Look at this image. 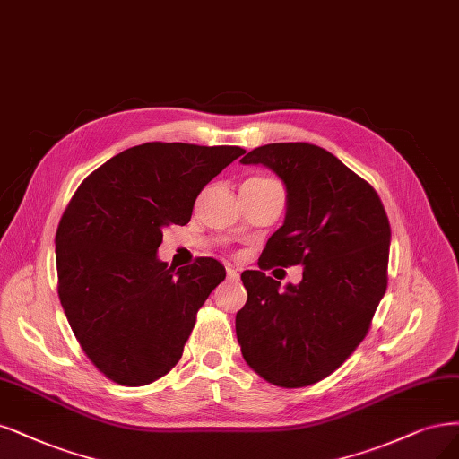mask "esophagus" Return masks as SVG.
Wrapping results in <instances>:
<instances>
[{
	"label": "esophagus",
	"instance_id": "obj_1",
	"mask_svg": "<svg viewBox=\"0 0 459 459\" xmlns=\"http://www.w3.org/2000/svg\"><path fill=\"white\" fill-rule=\"evenodd\" d=\"M226 273H228V279H230V281H237V279H239V272H237L235 265H231V264L226 265Z\"/></svg>",
	"mask_w": 459,
	"mask_h": 459
}]
</instances>
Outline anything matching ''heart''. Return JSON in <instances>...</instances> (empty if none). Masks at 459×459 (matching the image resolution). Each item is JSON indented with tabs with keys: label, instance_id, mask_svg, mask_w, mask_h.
<instances>
[{
	"label": "heart",
	"instance_id": "heart-1",
	"mask_svg": "<svg viewBox=\"0 0 459 459\" xmlns=\"http://www.w3.org/2000/svg\"><path fill=\"white\" fill-rule=\"evenodd\" d=\"M247 182H255V184H277L275 180L267 178V177H252V178H248Z\"/></svg>",
	"mask_w": 459,
	"mask_h": 459
}]
</instances>
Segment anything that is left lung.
Instances as JSON below:
<instances>
[{
    "mask_svg": "<svg viewBox=\"0 0 459 459\" xmlns=\"http://www.w3.org/2000/svg\"><path fill=\"white\" fill-rule=\"evenodd\" d=\"M287 187L284 224L267 239L260 270L243 272L247 304L235 332L247 365L279 387L321 382L365 340L387 289L391 228L376 189L330 152L279 142L248 152ZM304 264L299 285L263 272Z\"/></svg>",
    "mask_w": 459,
    "mask_h": 459,
    "instance_id": "8db88e82",
    "label": "left lung"
}]
</instances>
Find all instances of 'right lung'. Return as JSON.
<instances>
[{"instance_id": "add662e5", "label": "right lung", "mask_w": 459, "mask_h": 459, "mask_svg": "<svg viewBox=\"0 0 459 459\" xmlns=\"http://www.w3.org/2000/svg\"><path fill=\"white\" fill-rule=\"evenodd\" d=\"M243 153L148 142L91 172L70 199L55 237L58 298L82 350L116 384L146 385L175 367L226 279L214 258L175 272L157 248L163 228L187 224L201 189Z\"/></svg>"}]
</instances>
